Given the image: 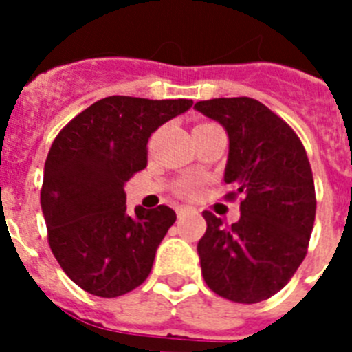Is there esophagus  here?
<instances>
[{
	"label": "esophagus",
	"instance_id": "34e87169",
	"mask_svg": "<svg viewBox=\"0 0 352 352\" xmlns=\"http://www.w3.org/2000/svg\"><path fill=\"white\" fill-rule=\"evenodd\" d=\"M176 213H178L179 219H183V217H188V214H194V213H195V208L185 206V204H183V206H178V210H176Z\"/></svg>",
	"mask_w": 352,
	"mask_h": 352
}]
</instances>
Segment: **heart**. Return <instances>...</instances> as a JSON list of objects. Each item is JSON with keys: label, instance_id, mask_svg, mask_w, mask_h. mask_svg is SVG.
<instances>
[{"label": "heart", "instance_id": "1", "mask_svg": "<svg viewBox=\"0 0 352 352\" xmlns=\"http://www.w3.org/2000/svg\"><path fill=\"white\" fill-rule=\"evenodd\" d=\"M197 188H199V183L194 182V179H188V182H183L182 186H179V190H182L183 194H186V195L195 194V192H197Z\"/></svg>", "mask_w": 352, "mask_h": 352}]
</instances>
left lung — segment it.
I'll return each instance as SVG.
<instances>
[{
  "mask_svg": "<svg viewBox=\"0 0 352 352\" xmlns=\"http://www.w3.org/2000/svg\"><path fill=\"white\" fill-rule=\"evenodd\" d=\"M195 111L226 129L223 182L241 194V217L231 227L204 211L197 243L204 282L238 303H259L280 291L305 259L316 219L312 169L303 144L284 120L261 102L213 98Z\"/></svg>",
  "mask_w": 352,
  "mask_h": 352,
  "instance_id": "left-lung-1",
  "label": "left lung"
}]
</instances>
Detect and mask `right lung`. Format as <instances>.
Here are the masks:
<instances>
[{
	"mask_svg": "<svg viewBox=\"0 0 352 352\" xmlns=\"http://www.w3.org/2000/svg\"><path fill=\"white\" fill-rule=\"evenodd\" d=\"M194 102L107 96L58 133L43 167L40 204L63 272L89 294L116 298L148 278L176 213L126 211L125 185L148 164V139Z\"/></svg>",
	"mask_w": 352,
	"mask_h": 352,
	"instance_id": "add662e5",
	"label": "right lung"
}]
</instances>
